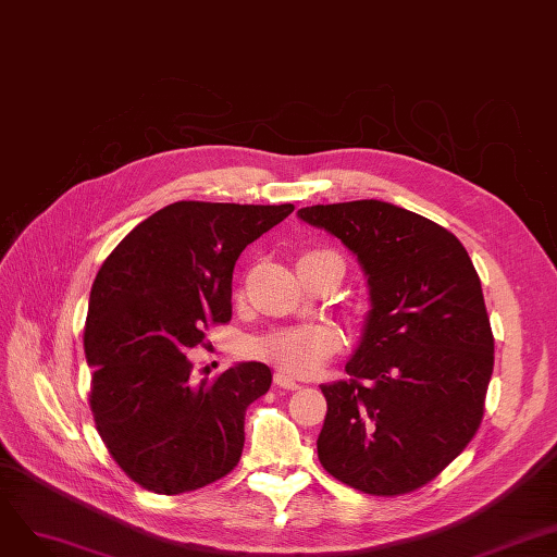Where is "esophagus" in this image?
<instances>
[{
	"mask_svg": "<svg viewBox=\"0 0 557 557\" xmlns=\"http://www.w3.org/2000/svg\"><path fill=\"white\" fill-rule=\"evenodd\" d=\"M275 385L284 387V389H298L300 383L296 379H292L286 372H275Z\"/></svg>",
	"mask_w": 557,
	"mask_h": 557,
	"instance_id": "esophagus-1",
	"label": "esophagus"
}]
</instances>
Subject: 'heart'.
Wrapping results in <instances>:
<instances>
[{
  "mask_svg": "<svg viewBox=\"0 0 557 557\" xmlns=\"http://www.w3.org/2000/svg\"><path fill=\"white\" fill-rule=\"evenodd\" d=\"M342 333L333 323L289 325L261 337L255 354L294 376L314 374L317 369L342 348Z\"/></svg>",
  "mask_w": 557,
  "mask_h": 557,
  "instance_id": "b5f03b06",
  "label": "heart"
}]
</instances>
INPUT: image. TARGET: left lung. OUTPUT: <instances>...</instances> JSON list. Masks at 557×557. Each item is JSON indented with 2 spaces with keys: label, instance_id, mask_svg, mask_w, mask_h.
Returning <instances> with one entry per match:
<instances>
[{
  "label": "left lung",
  "instance_id": "left-lung-1",
  "mask_svg": "<svg viewBox=\"0 0 557 557\" xmlns=\"http://www.w3.org/2000/svg\"><path fill=\"white\" fill-rule=\"evenodd\" d=\"M298 218L358 257L372 302L351 379L321 385L319 461L372 496L416 491L482 422L493 333L480 275L455 234L395 203H317Z\"/></svg>",
  "mask_w": 557,
  "mask_h": 557
}]
</instances>
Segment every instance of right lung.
<instances>
[{
  "label": "right lung",
  "mask_w": 557,
  "mask_h": 557,
  "mask_svg": "<svg viewBox=\"0 0 557 557\" xmlns=\"http://www.w3.org/2000/svg\"><path fill=\"white\" fill-rule=\"evenodd\" d=\"M294 203L176 201L139 222L100 265L89 296L85 356L100 438L126 475L162 496L232 472L245 410L268 393L263 362L195 383L185 354L203 327L232 319L234 265Z\"/></svg>",
  "instance_id": "1"
}]
</instances>
